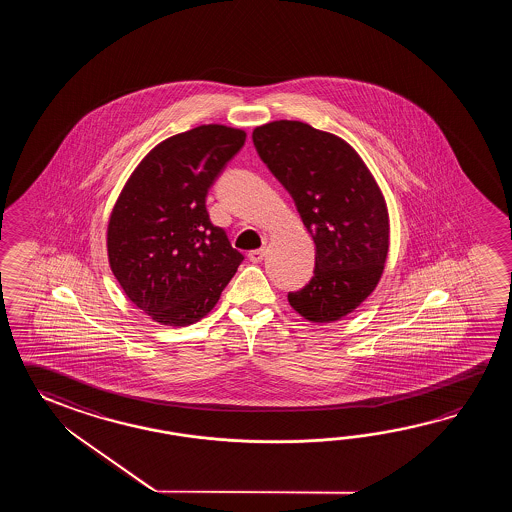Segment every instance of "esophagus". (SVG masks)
<instances>
[{
  "instance_id": "obj_1",
  "label": "esophagus",
  "mask_w": 512,
  "mask_h": 512,
  "mask_svg": "<svg viewBox=\"0 0 512 512\" xmlns=\"http://www.w3.org/2000/svg\"><path fill=\"white\" fill-rule=\"evenodd\" d=\"M263 256H265V249H256V251L249 252V260L252 263H258V261L263 260Z\"/></svg>"
}]
</instances>
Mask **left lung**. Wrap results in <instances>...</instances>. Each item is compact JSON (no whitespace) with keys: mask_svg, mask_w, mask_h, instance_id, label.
Masks as SVG:
<instances>
[{"mask_svg":"<svg viewBox=\"0 0 512 512\" xmlns=\"http://www.w3.org/2000/svg\"><path fill=\"white\" fill-rule=\"evenodd\" d=\"M252 142L315 241L313 278L289 304L311 322H335L381 278L390 238L381 190L348 142L304 122H269Z\"/></svg>","mask_w":512,"mask_h":512,"instance_id":"left-lung-1","label":"left lung"}]
</instances>
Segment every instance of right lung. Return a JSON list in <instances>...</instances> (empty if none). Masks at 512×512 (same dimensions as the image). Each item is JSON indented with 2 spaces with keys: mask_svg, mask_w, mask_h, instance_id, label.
<instances>
[{
  "mask_svg": "<svg viewBox=\"0 0 512 512\" xmlns=\"http://www.w3.org/2000/svg\"><path fill=\"white\" fill-rule=\"evenodd\" d=\"M245 137L208 124L166 139L137 166L111 212V271L159 324L190 326L208 315L243 261L212 225L207 196Z\"/></svg>",
  "mask_w": 512,
  "mask_h": 512,
  "instance_id": "1",
  "label": "right lung"
}]
</instances>
